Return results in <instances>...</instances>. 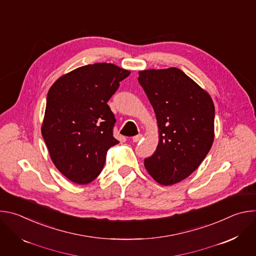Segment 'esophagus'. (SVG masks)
<instances>
[{
  "instance_id": "1",
  "label": "esophagus",
  "mask_w": 256,
  "mask_h": 256,
  "mask_svg": "<svg viewBox=\"0 0 256 256\" xmlns=\"http://www.w3.org/2000/svg\"><path fill=\"white\" fill-rule=\"evenodd\" d=\"M142 136L140 134H136V136H132V140H134V142H140V140H142Z\"/></svg>"
}]
</instances>
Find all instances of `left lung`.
I'll list each match as a JSON object with an SVG mask.
<instances>
[{"label":"left lung","mask_w":256,"mask_h":256,"mask_svg":"<svg viewBox=\"0 0 256 256\" xmlns=\"http://www.w3.org/2000/svg\"><path fill=\"white\" fill-rule=\"evenodd\" d=\"M138 80L159 128L158 147L144 159V167L158 184L172 186L188 177L210 150L214 106L210 96L177 68L140 70Z\"/></svg>","instance_id":"8db88e82"}]
</instances>
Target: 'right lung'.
Here are the masks:
<instances>
[{
  "label": "right lung",
  "instance_id": "obj_1",
  "mask_svg": "<svg viewBox=\"0 0 256 256\" xmlns=\"http://www.w3.org/2000/svg\"><path fill=\"white\" fill-rule=\"evenodd\" d=\"M128 75L114 64H87L58 79L48 93L42 136L56 167L75 184L93 181L108 149L120 142L107 102Z\"/></svg>",
  "mask_w": 256,
  "mask_h": 256
}]
</instances>
